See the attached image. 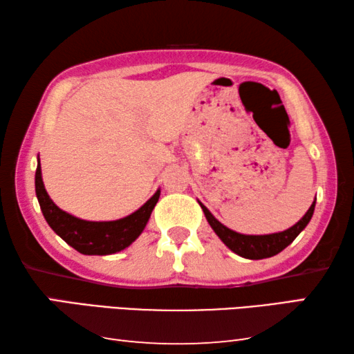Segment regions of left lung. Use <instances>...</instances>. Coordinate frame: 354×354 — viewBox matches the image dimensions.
<instances>
[{"label":"left lung","mask_w":354,"mask_h":354,"mask_svg":"<svg viewBox=\"0 0 354 354\" xmlns=\"http://www.w3.org/2000/svg\"><path fill=\"white\" fill-rule=\"evenodd\" d=\"M200 206L206 215L209 225H211V227L215 231V234L221 239V242H223L227 248L234 251L236 254L245 257V259H263V257H272L281 253V251L286 247H289V245L295 241V237L306 227L310 217H313L315 200L298 223H295L292 227H289V230H286L283 232H274V234L267 236L239 234V232L231 231L230 227L221 225L220 221L209 212V209L206 206H203L201 203Z\"/></svg>","instance_id":"8db88e82"}]
</instances>
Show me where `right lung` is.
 <instances>
[{
    "instance_id": "right-lung-1",
    "label": "right lung",
    "mask_w": 354,
    "mask_h": 354,
    "mask_svg": "<svg viewBox=\"0 0 354 354\" xmlns=\"http://www.w3.org/2000/svg\"><path fill=\"white\" fill-rule=\"evenodd\" d=\"M35 195H37L45 220L59 237H62L70 247L82 254L104 256L129 247L142 234L143 227L147 226L149 215L159 200L160 190L156 192L140 209L124 218L113 221L81 220L64 212L53 203L50 195L46 194L44 181H41L39 160L37 170H35Z\"/></svg>"
}]
</instances>
